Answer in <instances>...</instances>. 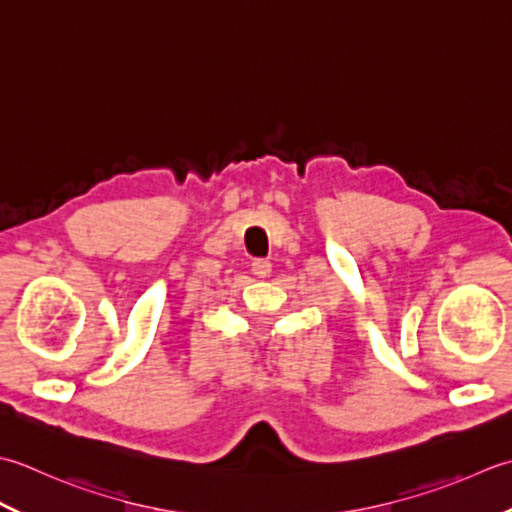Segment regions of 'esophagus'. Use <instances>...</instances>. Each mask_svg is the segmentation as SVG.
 Instances as JSON below:
<instances>
[{"mask_svg": "<svg viewBox=\"0 0 512 512\" xmlns=\"http://www.w3.org/2000/svg\"><path fill=\"white\" fill-rule=\"evenodd\" d=\"M252 274L258 278H267L271 274V263L267 258H254L252 260Z\"/></svg>", "mask_w": 512, "mask_h": 512, "instance_id": "34e87169", "label": "esophagus"}]
</instances>
